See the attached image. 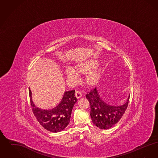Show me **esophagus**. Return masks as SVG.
<instances>
[{"mask_svg": "<svg viewBox=\"0 0 158 158\" xmlns=\"http://www.w3.org/2000/svg\"><path fill=\"white\" fill-rule=\"evenodd\" d=\"M75 95L76 97V98H80L82 97V93L81 92V91H79V90H76L75 91Z\"/></svg>", "mask_w": 158, "mask_h": 158, "instance_id": "1", "label": "esophagus"}]
</instances>
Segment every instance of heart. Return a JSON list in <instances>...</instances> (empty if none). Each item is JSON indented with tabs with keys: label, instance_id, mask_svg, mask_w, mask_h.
I'll list each match as a JSON object with an SVG mask.
<instances>
[{
	"label": "heart",
	"instance_id": "obj_1",
	"mask_svg": "<svg viewBox=\"0 0 158 158\" xmlns=\"http://www.w3.org/2000/svg\"><path fill=\"white\" fill-rule=\"evenodd\" d=\"M98 65V61L97 60H90L86 61L77 66L76 68L77 72L72 68H66V73L67 77L69 79L76 81L79 77L78 73L77 72L83 74L88 73V72L96 68ZM99 77L100 74L98 70H93L88 73L86 76V81L88 84L90 85H94L98 83Z\"/></svg>",
	"mask_w": 158,
	"mask_h": 158
}]
</instances>
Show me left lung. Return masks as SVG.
<instances>
[{
    "instance_id": "obj_1",
    "label": "left lung",
    "mask_w": 158,
    "mask_h": 158,
    "mask_svg": "<svg viewBox=\"0 0 158 158\" xmlns=\"http://www.w3.org/2000/svg\"><path fill=\"white\" fill-rule=\"evenodd\" d=\"M86 97L90 104V117L93 123L101 129H109L116 124L124 115L130 96L126 102L120 106L106 104L100 97L96 88L88 92Z\"/></svg>"
}]
</instances>
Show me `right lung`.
Instances as JSON below:
<instances>
[{
	"instance_id": "add662e5",
	"label": "right lung",
	"mask_w": 158,
	"mask_h": 158,
	"mask_svg": "<svg viewBox=\"0 0 158 158\" xmlns=\"http://www.w3.org/2000/svg\"><path fill=\"white\" fill-rule=\"evenodd\" d=\"M29 94L32 110L40 124L48 131L57 133L68 126L72 109L77 98L75 90L64 92L63 97L59 105L51 110H42L37 107L32 101L31 91L29 88Z\"/></svg>"
}]
</instances>
